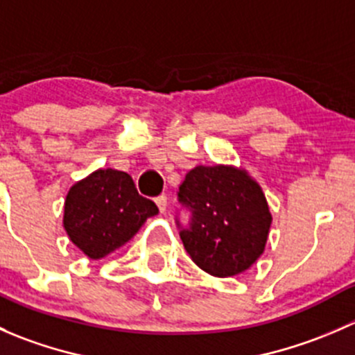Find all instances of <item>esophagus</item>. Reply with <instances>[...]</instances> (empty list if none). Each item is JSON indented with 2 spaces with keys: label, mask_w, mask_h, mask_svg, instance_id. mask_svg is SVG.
I'll use <instances>...</instances> for the list:
<instances>
[{
  "label": "esophagus",
  "mask_w": 355,
  "mask_h": 355,
  "mask_svg": "<svg viewBox=\"0 0 355 355\" xmlns=\"http://www.w3.org/2000/svg\"><path fill=\"white\" fill-rule=\"evenodd\" d=\"M156 204H157V209H159V213H164L168 207V198L164 194H161L159 198H156Z\"/></svg>",
  "instance_id": "1"
}]
</instances>
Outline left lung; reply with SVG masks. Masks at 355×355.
Returning <instances> with one entry per match:
<instances>
[{
	"mask_svg": "<svg viewBox=\"0 0 355 355\" xmlns=\"http://www.w3.org/2000/svg\"><path fill=\"white\" fill-rule=\"evenodd\" d=\"M178 199L192 209L191 228L180 239L202 271L235 277L264 252L273 218L263 189L244 168L199 164L185 175Z\"/></svg>",
	"mask_w": 355,
	"mask_h": 355,
	"instance_id": "left-lung-1",
	"label": "left lung"
}]
</instances>
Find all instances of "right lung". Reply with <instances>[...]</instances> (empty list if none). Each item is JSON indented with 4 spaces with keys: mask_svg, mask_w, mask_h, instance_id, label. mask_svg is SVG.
I'll use <instances>...</instances> for the list:
<instances>
[{
    "mask_svg": "<svg viewBox=\"0 0 355 355\" xmlns=\"http://www.w3.org/2000/svg\"><path fill=\"white\" fill-rule=\"evenodd\" d=\"M155 214L156 204L139 196L130 175L101 168L70 187L63 228L89 259H103L127 244Z\"/></svg>",
    "mask_w": 355,
    "mask_h": 355,
    "instance_id": "obj_1",
    "label": "right lung"
}]
</instances>
